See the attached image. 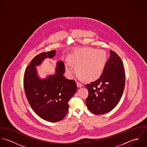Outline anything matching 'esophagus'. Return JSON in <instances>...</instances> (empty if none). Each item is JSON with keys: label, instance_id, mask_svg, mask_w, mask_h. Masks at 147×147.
<instances>
[{"label": "esophagus", "instance_id": "34e87169", "mask_svg": "<svg viewBox=\"0 0 147 147\" xmlns=\"http://www.w3.org/2000/svg\"><path fill=\"white\" fill-rule=\"evenodd\" d=\"M77 86L78 88H81V87H83L84 86V84L82 83H81V82H77Z\"/></svg>", "mask_w": 147, "mask_h": 147}]
</instances>
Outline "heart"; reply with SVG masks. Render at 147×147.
<instances>
[{"label":"heart","instance_id":"obj_1","mask_svg":"<svg viewBox=\"0 0 147 147\" xmlns=\"http://www.w3.org/2000/svg\"><path fill=\"white\" fill-rule=\"evenodd\" d=\"M69 61L77 66L78 73L82 77L87 80H94L103 73L107 62V54L102 49L85 48L71 55ZM65 70L69 77H74L76 71L70 64L65 63Z\"/></svg>","mask_w":147,"mask_h":147}]
</instances>
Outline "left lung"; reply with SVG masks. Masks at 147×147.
Masks as SVG:
<instances>
[{"label": "left lung", "mask_w": 147, "mask_h": 147, "mask_svg": "<svg viewBox=\"0 0 147 147\" xmlns=\"http://www.w3.org/2000/svg\"><path fill=\"white\" fill-rule=\"evenodd\" d=\"M124 85L123 62L115 52L110 51V57L100 78L86 86L88 91L86 105L90 111L102 115L114 109L121 99Z\"/></svg>", "instance_id": "left-lung-1"}]
</instances>
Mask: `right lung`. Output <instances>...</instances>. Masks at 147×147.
<instances>
[{"label":"right lung","mask_w":147,"mask_h":147,"mask_svg":"<svg viewBox=\"0 0 147 147\" xmlns=\"http://www.w3.org/2000/svg\"><path fill=\"white\" fill-rule=\"evenodd\" d=\"M56 51L44 52L36 56L27 66L24 77L26 96L33 110L42 119L56 122L66 116L69 101L77 91L76 82L65 77V65L62 61L56 62L55 73L41 78L36 66L45 59H53Z\"/></svg>","instance_id":"right-lung-1"}]
</instances>
